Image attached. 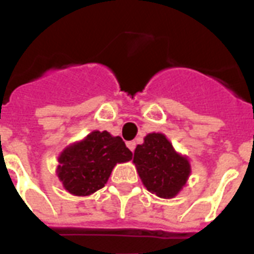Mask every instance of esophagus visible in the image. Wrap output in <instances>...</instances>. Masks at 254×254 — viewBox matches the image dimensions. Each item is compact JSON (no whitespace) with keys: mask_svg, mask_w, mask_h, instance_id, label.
<instances>
[{"mask_svg":"<svg viewBox=\"0 0 254 254\" xmlns=\"http://www.w3.org/2000/svg\"><path fill=\"white\" fill-rule=\"evenodd\" d=\"M127 146L129 147V149H130V151H134V149H135V142H134V141H127Z\"/></svg>","mask_w":254,"mask_h":254,"instance_id":"34e87169","label":"esophagus"}]
</instances>
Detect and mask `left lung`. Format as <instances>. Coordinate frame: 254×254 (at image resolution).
<instances>
[{
  "mask_svg": "<svg viewBox=\"0 0 254 254\" xmlns=\"http://www.w3.org/2000/svg\"><path fill=\"white\" fill-rule=\"evenodd\" d=\"M133 163L147 191L163 199L177 196L191 174L189 158L179 154L163 133H149L135 147Z\"/></svg>",
  "mask_w": 254,
  "mask_h": 254,
  "instance_id": "8db88e82",
  "label": "left lung"
}]
</instances>
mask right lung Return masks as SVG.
I'll list each match as a JSON object with an SVG mask.
<instances>
[{
    "mask_svg": "<svg viewBox=\"0 0 254 254\" xmlns=\"http://www.w3.org/2000/svg\"><path fill=\"white\" fill-rule=\"evenodd\" d=\"M131 157L121 137L93 130L63 149L58 157L57 175L65 191L88 196L107 185L117 163L127 162Z\"/></svg>",
    "mask_w": 254,
    "mask_h": 254,
    "instance_id": "right-lung-1",
    "label": "right lung"
}]
</instances>
